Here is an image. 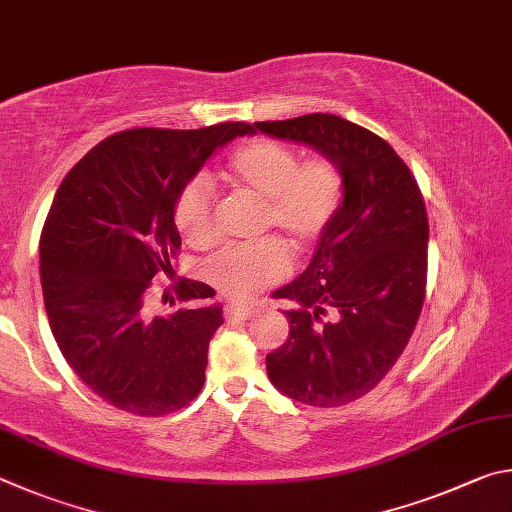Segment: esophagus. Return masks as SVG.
<instances>
[{
	"instance_id": "34e87169",
	"label": "esophagus",
	"mask_w": 512,
	"mask_h": 512,
	"mask_svg": "<svg viewBox=\"0 0 512 512\" xmlns=\"http://www.w3.org/2000/svg\"><path fill=\"white\" fill-rule=\"evenodd\" d=\"M258 312L254 306H242V303H227L224 308V317L227 319H251Z\"/></svg>"
}]
</instances>
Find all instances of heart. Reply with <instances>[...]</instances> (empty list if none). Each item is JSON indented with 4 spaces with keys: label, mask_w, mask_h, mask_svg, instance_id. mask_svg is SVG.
I'll use <instances>...</instances> for the list:
<instances>
[{
    "label": "heart",
    "mask_w": 512,
    "mask_h": 512,
    "mask_svg": "<svg viewBox=\"0 0 512 512\" xmlns=\"http://www.w3.org/2000/svg\"><path fill=\"white\" fill-rule=\"evenodd\" d=\"M222 179L242 200L261 204V229H279L297 249H310L324 236L344 200L339 168L326 157L299 161L292 148L272 139H251L236 148ZM175 224L193 247L215 242L211 186L195 177L177 195ZM290 256L276 240L249 249H227L206 265V279L231 299H249L283 281Z\"/></svg>",
    "instance_id": "heart-1"
}]
</instances>
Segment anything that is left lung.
<instances>
[{"label":"left lung","instance_id":"8db88e82","mask_svg":"<svg viewBox=\"0 0 512 512\" xmlns=\"http://www.w3.org/2000/svg\"><path fill=\"white\" fill-rule=\"evenodd\" d=\"M256 130L315 148L342 175V206L306 272L272 294L297 308L285 310V344L267 355L270 382L285 396L342 407L380 384L416 328L427 283L423 195L387 141L342 116L261 121Z\"/></svg>","mask_w":512,"mask_h":512}]
</instances>
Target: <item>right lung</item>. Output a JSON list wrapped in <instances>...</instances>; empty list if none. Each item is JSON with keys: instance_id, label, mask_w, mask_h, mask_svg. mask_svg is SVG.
<instances>
[{"instance_id": "right-lung-1", "label": "right lung", "mask_w": 512, "mask_h": 512, "mask_svg": "<svg viewBox=\"0 0 512 512\" xmlns=\"http://www.w3.org/2000/svg\"><path fill=\"white\" fill-rule=\"evenodd\" d=\"M251 130H125L94 146L62 179L40 238V281L60 353L98 398L134 416H164L204 387L222 326L215 290L182 279L168 317L148 310L150 281L173 272L182 245L175 202L215 150ZM173 303V299H170Z\"/></svg>"}]
</instances>
